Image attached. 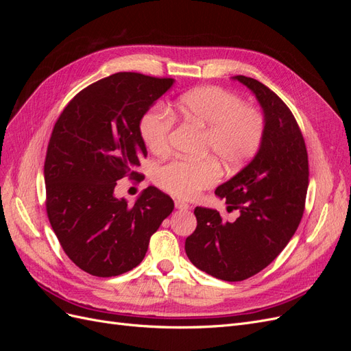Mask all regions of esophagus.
<instances>
[{
	"label": "esophagus",
	"instance_id": "esophagus-1",
	"mask_svg": "<svg viewBox=\"0 0 351 351\" xmlns=\"http://www.w3.org/2000/svg\"><path fill=\"white\" fill-rule=\"evenodd\" d=\"M174 205H176V208L180 209V210H186V209L190 208L189 204H186L184 200H180V199H176V200H174Z\"/></svg>",
	"mask_w": 351,
	"mask_h": 351
}]
</instances>
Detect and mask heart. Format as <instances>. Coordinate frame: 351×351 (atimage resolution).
I'll return each instance as SVG.
<instances>
[{
  "instance_id": "b5f03b06",
  "label": "heart",
  "mask_w": 351,
  "mask_h": 351,
  "mask_svg": "<svg viewBox=\"0 0 351 351\" xmlns=\"http://www.w3.org/2000/svg\"><path fill=\"white\" fill-rule=\"evenodd\" d=\"M176 111L184 120L205 130L204 151L214 154L224 165L244 164L258 152L265 136V117L252 105H243L236 93L219 86H202L183 93ZM173 115L161 105H154L141 119L139 132L146 147L155 155L169 149ZM221 177L219 165L212 159L174 161L162 165L155 174L159 187L178 197L192 199Z\"/></svg>"
}]
</instances>
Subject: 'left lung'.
<instances>
[{
    "mask_svg": "<svg viewBox=\"0 0 351 351\" xmlns=\"http://www.w3.org/2000/svg\"><path fill=\"white\" fill-rule=\"evenodd\" d=\"M234 79L256 95L263 141L256 156L215 190L230 209H239V218L224 222L218 210L197 206V227L186 239L196 268L231 282L253 277L282 252L300 224L309 186L306 145L290 108L256 79Z\"/></svg>",
    "mask_w": 351,
    "mask_h": 351,
    "instance_id": "1",
    "label": "left lung"
}]
</instances>
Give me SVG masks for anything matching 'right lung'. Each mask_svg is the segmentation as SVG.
<instances>
[{"label": "right lung", "mask_w": 351, "mask_h": 351, "mask_svg": "<svg viewBox=\"0 0 351 351\" xmlns=\"http://www.w3.org/2000/svg\"><path fill=\"white\" fill-rule=\"evenodd\" d=\"M174 79L115 73L80 90L52 129L44 165L47 214L67 256L95 277H115L139 265L174 202L145 189L133 206L114 196L119 180H139L147 155L142 115Z\"/></svg>", "instance_id": "obj_1"}]
</instances>
